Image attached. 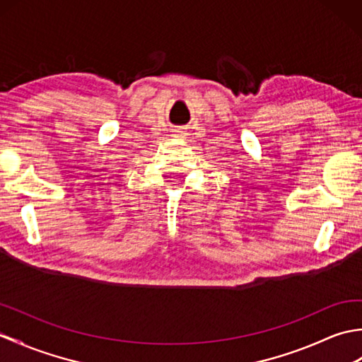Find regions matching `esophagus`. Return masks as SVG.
Segmentation results:
<instances>
[{"mask_svg":"<svg viewBox=\"0 0 362 362\" xmlns=\"http://www.w3.org/2000/svg\"><path fill=\"white\" fill-rule=\"evenodd\" d=\"M174 135L175 136H183V135H185V132H183L182 129H177V130H174Z\"/></svg>","mask_w":362,"mask_h":362,"instance_id":"obj_1","label":"esophagus"}]
</instances>
